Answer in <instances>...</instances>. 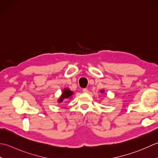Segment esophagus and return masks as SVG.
Listing matches in <instances>:
<instances>
[{
	"instance_id": "esophagus-1",
	"label": "esophagus",
	"mask_w": 158,
	"mask_h": 158,
	"mask_svg": "<svg viewBox=\"0 0 158 158\" xmlns=\"http://www.w3.org/2000/svg\"><path fill=\"white\" fill-rule=\"evenodd\" d=\"M82 92L85 93H87L89 92V90L87 89H82Z\"/></svg>"
}]
</instances>
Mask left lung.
I'll list each match as a JSON object with an SVG mask.
<instances>
[{"mask_svg":"<svg viewBox=\"0 0 158 158\" xmlns=\"http://www.w3.org/2000/svg\"><path fill=\"white\" fill-rule=\"evenodd\" d=\"M100 93H104V90H102V91H100Z\"/></svg>","mask_w":158,"mask_h":158,"instance_id":"left-lung-1","label":"left lung"}]
</instances>
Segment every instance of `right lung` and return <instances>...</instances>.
Segmentation results:
<instances>
[{
	"label": "right lung",
	"mask_w": 158,
	"mask_h": 158,
	"mask_svg": "<svg viewBox=\"0 0 158 158\" xmlns=\"http://www.w3.org/2000/svg\"><path fill=\"white\" fill-rule=\"evenodd\" d=\"M73 94V92L72 91H71V90L69 88H65L62 91V94L60 96V98L58 99V103H61L63 102V101L64 99H71L72 97V95Z\"/></svg>",
	"instance_id": "right-lung-1"
}]
</instances>
